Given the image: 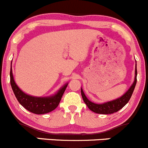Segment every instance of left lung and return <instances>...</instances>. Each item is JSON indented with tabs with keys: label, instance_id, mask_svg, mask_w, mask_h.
Here are the masks:
<instances>
[{
	"label": "left lung",
	"instance_id": "obj_1",
	"mask_svg": "<svg viewBox=\"0 0 148 148\" xmlns=\"http://www.w3.org/2000/svg\"><path fill=\"white\" fill-rule=\"evenodd\" d=\"M137 74H138V73H137V66H135V80H134V82L131 85L130 89L120 98H117L114 100L110 101V102H104L103 104H96V103L89 101L87 99V97L85 96L83 89L81 88V94L84 102L86 104V106H87L89 110H92L94 112L97 113V114H109L117 112V111L121 110L127 103L129 102L137 83Z\"/></svg>",
	"mask_w": 148,
	"mask_h": 148
}]
</instances>
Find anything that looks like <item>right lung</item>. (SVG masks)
I'll use <instances>...</instances> for the list:
<instances>
[{
  "instance_id": "add662e5",
  "label": "right lung",
  "mask_w": 148,
  "mask_h": 148,
  "mask_svg": "<svg viewBox=\"0 0 148 148\" xmlns=\"http://www.w3.org/2000/svg\"><path fill=\"white\" fill-rule=\"evenodd\" d=\"M10 82L12 89L18 102L31 112L37 114H46L56 108L62 99L68 84L64 85L55 95L46 97H38L24 93L17 86L13 79L12 67H10Z\"/></svg>"
}]
</instances>
